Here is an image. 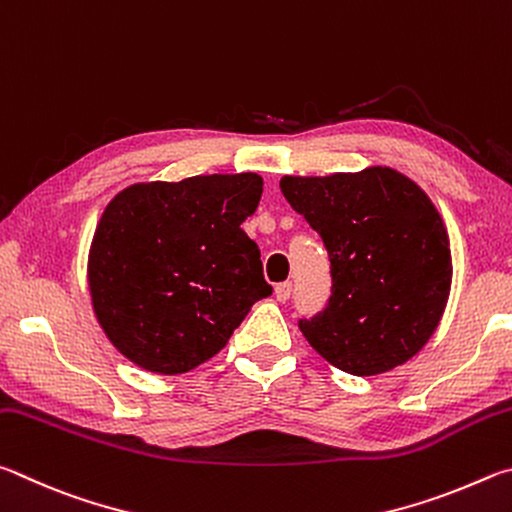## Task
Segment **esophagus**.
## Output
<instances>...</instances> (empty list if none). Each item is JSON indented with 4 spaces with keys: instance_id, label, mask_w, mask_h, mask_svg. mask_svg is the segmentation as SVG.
Masks as SVG:
<instances>
[{
    "instance_id": "obj_1",
    "label": "esophagus",
    "mask_w": 512,
    "mask_h": 512,
    "mask_svg": "<svg viewBox=\"0 0 512 512\" xmlns=\"http://www.w3.org/2000/svg\"><path fill=\"white\" fill-rule=\"evenodd\" d=\"M274 294H276V299H279V301H288L292 297V283L290 281L279 283L274 288Z\"/></svg>"
}]
</instances>
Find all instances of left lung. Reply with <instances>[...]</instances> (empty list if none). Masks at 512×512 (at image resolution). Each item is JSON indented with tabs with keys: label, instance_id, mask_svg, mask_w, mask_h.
I'll return each mask as SVG.
<instances>
[{
	"label": "left lung",
	"instance_id": "left-lung-1",
	"mask_svg": "<svg viewBox=\"0 0 512 512\" xmlns=\"http://www.w3.org/2000/svg\"><path fill=\"white\" fill-rule=\"evenodd\" d=\"M281 193L330 258L326 308L299 328L351 375L411 360L443 317L452 285L450 240L420 186L393 168L281 179Z\"/></svg>",
	"mask_w": 512,
	"mask_h": 512
}]
</instances>
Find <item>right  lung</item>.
Here are the masks:
<instances>
[{
    "label": "right lung",
    "mask_w": 512,
    "mask_h": 512,
    "mask_svg": "<svg viewBox=\"0 0 512 512\" xmlns=\"http://www.w3.org/2000/svg\"><path fill=\"white\" fill-rule=\"evenodd\" d=\"M256 173L125 188L89 249V290L105 335L141 369L186 373L229 342L272 294L261 251L240 224L256 211Z\"/></svg>",
    "instance_id": "add662e5"
}]
</instances>
